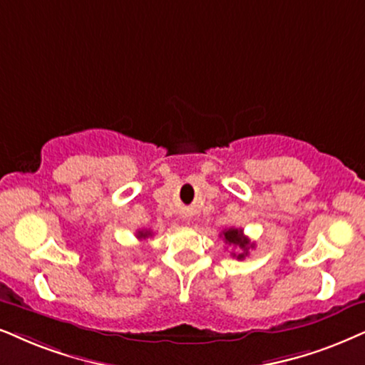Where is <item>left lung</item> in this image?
<instances>
[{
  "mask_svg": "<svg viewBox=\"0 0 365 365\" xmlns=\"http://www.w3.org/2000/svg\"><path fill=\"white\" fill-rule=\"evenodd\" d=\"M220 236H222L225 244H229V246H236V247L241 249V252H239V255L232 252V256L237 257V259H244V257L247 256L249 249L255 247V244H251V241H249V239L244 236L242 229H234V227L225 229L224 232L220 234Z\"/></svg>",
  "mask_w": 365,
  "mask_h": 365,
  "instance_id": "left-lung-1",
  "label": "left lung"
}]
</instances>
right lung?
I'll return each mask as SVG.
<instances>
[{
  "label": "right lung",
  "mask_w": 365,
  "mask_h": 365,
  "mask_svg": "<svg viewBox=\"0 0 365 365\" xmlns=\"http://www.w3.org/2000/svg\"><path fill=\"white\" fill-rule=\"evenodd\" d=\"M150 236H151L150 230H138V232H136V237L138 239H146V237H150Z\"/></svg>",
  "instance_id": "right-lung-1"
}]
</instances>
